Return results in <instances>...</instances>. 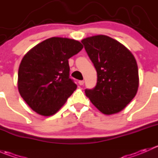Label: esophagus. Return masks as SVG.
<instances>
[{
  "mask_svg": "<svg viewBox=\"0 0 158 158\" xmlns=\"http://www.w3.org/2000/svg\"><path fill=\"white\" fill-rule=\"evenodd\" d=\"M79 84L80 85H82L84 84V81L83 80H79Z\"/></svg>",
  "mask_w": 158,
  "mask_h": 158,
  "instance_id": "34e87169",
  "label": "esophagus"
}]
</instances>
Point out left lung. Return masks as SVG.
Masks as SVG:
<instances>
[{"mask_svg":"<svg viewBox=\"0 0 158 158\" xmlns=\"http://www.w3.org/2000/svg\"><path fill=\"white\" fill-rule=\"evenodd\" d=\"M87 54L97 72V84L85 95L102 113L123 110L136 95L139 76L136 60L123 44L106 35L85 38Z\"/></svg>","mask_w":158,"mask_h":158,"instance_id":"obj_1","label":"left lung"}]
</instances>
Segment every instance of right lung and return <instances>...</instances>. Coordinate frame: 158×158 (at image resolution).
I'll return each instance as SVG.
<instances>
[{
    "label": "right lung",
    "mask_w": 158,
    "mask_h": 158,
    "mask_svg": "<svg viewBox=\"0 0 158 158\" xmlns=\"http://www.w3.org/2000/svg\"><path fill=\"white\" fill-rule=\"evenodd\" d=\"M82 48L76 40L51 37L23 57L18 69V90L37 114L50 116L56 113L77 88L69 78L68 60Z\"/></svg>",
    "instance_id": "1"
}]
</instances>
